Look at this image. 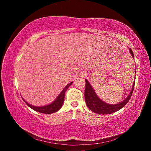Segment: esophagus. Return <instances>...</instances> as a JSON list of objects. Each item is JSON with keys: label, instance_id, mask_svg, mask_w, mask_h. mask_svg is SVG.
I'll return each instance as SVG.
<instances>
[{"label": "esophagus", "instance_id": "obj_1", "mask_svg": "<svg viewBox=\"0 0 151 151\" xmlns=\"http://www.w3.org/2000/svg\"><path fill=\"white\" fill-rule=\"evenodd\" d=\"M86 76V73H83V76H84V77H85V76Z\"/></svg>", "mask_w": 151, "mask_h": 151}]
</instances>
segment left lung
<instances>
[{
  "label": "left lung",
  "mask_w": 151,
  "mask_h": 151,
  "mask_svg": "<svg viewBox=\"0 0 151 151\" xmlns=\"http://www.w3.org/2000/svg\"><path fill=\"white\" fill-rule=\"evenodd\" d=\"M129 50L132 57H134L133 52H132L131 48H130ZM85 82L86 85L85 91V98L86 105H87L88 109L91 111H92L93 112H95V113L100 114H111L118 111L119 110L122 109L129 102L130 99H131L134 87V82L131 93H130L129 96H127V98L125 100L122 101V103L116 104H109L104 103V102H103L99 98L98 96L95 93V92H94V89L92 87V86L90 85V83H88V81L86 79H85Z\"/></svg>",
  "instance_id": "left-lung-1"
}]
</instances>
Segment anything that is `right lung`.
Returning <instances> with one entry per match:
<instances>
[{"label": "right lung", "instance_id": "right-lung-1", "mask_svg": "<svg viewBox=\"0 0 151 151\" xmlns=\"http://www.w3.org/2000/svg\"><path fill=\"white\" fill-rule=\"evenodd\" d=\"M73 82H71L70 83L68 84V85H66L65 88L63 89V91L61 92L60 94L58 96V97L56 99V100L47 106H32L30 105V104L27 103L23 99V101L25 102L28 106H29L30 108H31L32 109L34 110L35 111H37L39 112H41V113H45V114H51V113H54V112H56L58 111L61 107L63 106L64 100H65V92L67 90V88L69 87V86L72 85Z\"/></svg>", "mask_w": 151, "mask_h": 151}]
</instances>
